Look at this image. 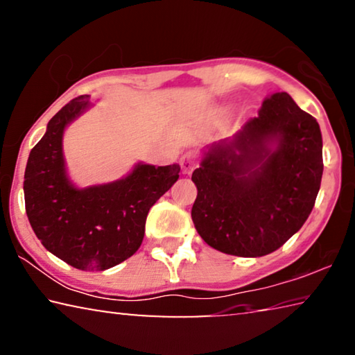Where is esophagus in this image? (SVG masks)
<instances>
[{
	"instance_id": "esophagus-1",
	"label": "esophagus",
	"mask_w": 355,
	"mask_h": 355,
	"mask_svg": "<svg viewBox=\"0 0 355 355\" xmlns=\"http://www.w3.org/2000/svg\"><path fill=\"white\" fill-rule=\"evenodd\" d=\"M180 166H182L183 173H191L197 167V158L192 153H186L180 159Z\"/></svg>"
}]
</instances>
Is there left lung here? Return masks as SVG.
<instances>
[{"mask_svg": "<svg viewBox=\"0 0 355 355\" xmlns=\"http://www.w3.org/2000/svg\"><path fill=\"white\" fill-rule=\"evenodd\" d=\"M269 141H277L278 148L269 149ZM322 169L316 119L286 92L268 95L258 116L232 141L209 147L192 172L196 230L208 245L228 255L271 254L307 220Z\"/></svg>", "mask_w": 355, "mask_h": 355, "instance_id": "obj_1", "label": "left lung"}]
</instances>
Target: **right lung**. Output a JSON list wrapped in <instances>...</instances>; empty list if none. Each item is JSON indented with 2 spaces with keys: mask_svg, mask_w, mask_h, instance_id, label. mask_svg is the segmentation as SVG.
<instances>
[{
  "mask_svg": "<svg viewBox=\"0 0 355 355\" xmlns=\"http://www.w3.org/2000/svg\"><path fill=\"white\" fill-rule=\"evenodd\" d=\"M87 105L89 95H80L48 122L29 153L23 189L44 248L81 271H105L141 248L150 208L177 182L180 167L137 164L116 183L76 189L65 175L62 133Z\"/></svg>",
  "mask_w": 355,
  "mask_h": 355,
  "instance_id": "add662e5",
  "label": "right lung"
}]
</instances>
